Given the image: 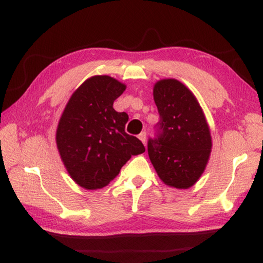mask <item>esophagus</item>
Wrapping results in <instances>:
<instances>
[{
	"mask_svg": "<svg viewBox=\"0 0 263 263\" xmlns=\"http://www.w3.org/2000/svg\"><path fill=\"white\" fill-rule=\"evenodd\" d=\"M138 138L142 141V144L146 145V132H141L139 136H138Z\"/></svg>",
	"mask_w": 263,
	"mask_h": 263,
	"instance_id": "1",
	"label": "esophagus"
}]
</instances>
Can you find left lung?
I'll return each instance as SVG.
<instances>
[{
  "instance_id": "8db88e82",
  "label": "left lung",
  "mask_w": 263,
  "mask_h": 263,
  "mask_svg": "<svg viewBox=\"0 0 263 263\" xmlns=\"http://www.w3.org/2000/svg\"><path fill=\"white\" fill-rule=\"evenodd\" d=\"M153 97L160 121L157 137L148 139L151 162L167 185L188 189L210 158L212 141L205 116L193 92L175 79L155 83Z\"/></svg>"
}]
</instances>
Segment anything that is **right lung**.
Returning a JSON list of instances; mask_svg holds the SVG:
<instances>
[{"label":"right lung","mask_w":263,"mask_h":263,"mask_svg":"<svg viewBox=\"0 0 263 263\" xmlns=\"http://www.w3.org/2000/svg\"><path fill=\"white\" fill-rule=\"evenodd\" d=\"M126 86L108 75H95L70 96L57 128V147L70 177L84 189L108 185L132 155L145 152L137 137L127 135L126 112L114 102Z\"/></svg>","instance_id":"add662e5"}]
</instances>
